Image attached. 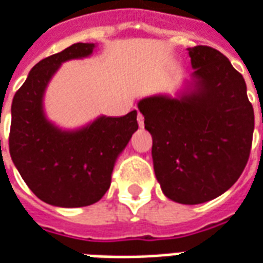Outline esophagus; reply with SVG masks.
Segmentation results:
<instances>
[{
	"mask_svg": "<svg viewBox=\"0 0 263 263\" xmlns=\"http://www.w3.org/2000/svg\"><path fill=\"white\" fill-rule=\"evenodd\" d=\"M137 120H138V124H139V126H141V128H143V125H145V121H143V116H142L141 112H138Z\"/></svg>",
	"mask_w": 263,
	"mask_h": 263,
	"instance_id": "34e87169",
	"label": "esophagus"
}]
</instances>
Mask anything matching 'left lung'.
Instances as JSON below:
<instances>
[{"label": "left lung", "instance_id": "left-lung-1", "mask_svg": "<svg viewBox=\"0 0 263 263\" xmlns=\"http://www.w3.org/2000/svg\"><path fill=\"white\" fill-rule=\"evenodd\" d=\"M194 72L176 97L142 99L155 174L171 201H212L238 180L250 157L254 108L240 72L220 51L186 48Z\"/></svg>", "mask_w": 263, "mask_h": 263}]
</instances>
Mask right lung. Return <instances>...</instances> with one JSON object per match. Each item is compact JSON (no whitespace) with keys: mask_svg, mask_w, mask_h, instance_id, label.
<instances>
[{"mask_svg":"<svg viewBox=\"0 0 263 263\" xmlns=\"http://www.w3.org/2000/svg\"><path fill=\"white\" fill-rule=\"evenodd\" d=\"M95 47L77 43L42 60L13 96L9 153L23 181L48 205L81 208L100 201L117 157L138 129L137 110L100 116L78 129H62L46 116L44 93L62 62L89 57Z\"/></svg>","mask_w":263,"mask_h":263,"instance_id":"obj_1","label":"right lung"}]
</instances>
